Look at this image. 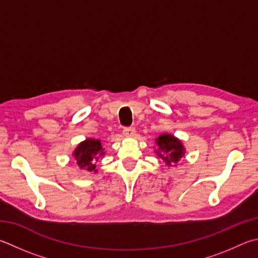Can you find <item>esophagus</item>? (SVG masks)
<instances>
[{
	"label": "esophagus",
	"instance_id": "esophagus-1",
	"mask_svg": "<svg viewBox=\"0 0 258 258\" xmlns=\"http://www.w3.org/2000/svg\"><path fill=\"white\" fill-rule=\"evenodd\" d=\"M123 134L125 135V137L132 138L135 135V128L134 127H125L123 131Z\"/></svg>",
	"mask_w": 258,
	"mask_h": 258
}]
</instances>
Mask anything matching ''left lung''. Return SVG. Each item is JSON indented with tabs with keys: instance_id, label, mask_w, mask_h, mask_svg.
<instances>
[{
	"instance_id": "1",
	"label": "left lung",
	"mask_w": 258,
	"mask_h": 258,
	"mask_svg": "<svg viewBox=\"0 0 258 258\" xmlns=\"http://www.w3.org/2000/svg\"><path fill=\"white\" fill-rule=\"evenodd\" d=\"M157 148L154 150L157 156L166 162L168 167H171L172 163L177 165L180 159L185 156L186 149L184 144L175 135L163 133L156 139Z\"/></svg>"
}]
</instances>
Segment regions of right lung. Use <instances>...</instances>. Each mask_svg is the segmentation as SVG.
Segmentation results:
<instances>
[{"label":"right lung","mask_w":258,"mask_h":258,"mask_svg":"<svg viewBox=\"0 0 258 258\" xmlns=\"http://www.w3.org/2000/svg\"><path fill=\"white\" fill-rule=\"evenodd\" d=\"M105 154V148H102L100 140L88 138L77 145L72 152V157L80 169L97 174L96 161Z\"/></svg>","instance_id":"1"}]
</instances>
